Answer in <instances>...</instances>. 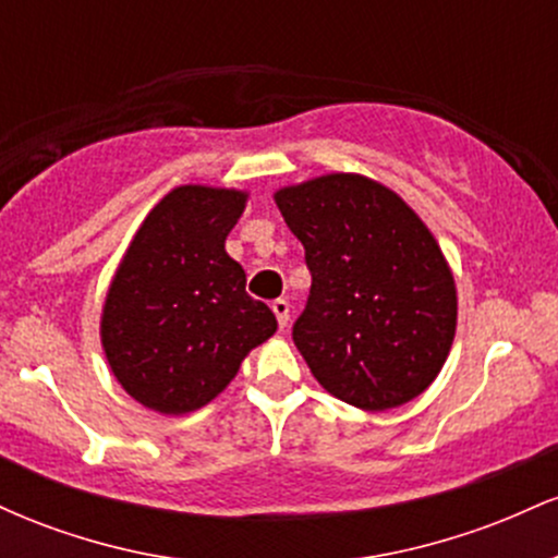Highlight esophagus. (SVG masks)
<instances>
[{"mask_svg": "<svg viewBox=\"0 0 558 558\" xmlns=\"http://www.w3.org/2000/svg\"><path fill=\"white\" fill-rule=\"evenodd\" d=\"M272 312H275V317H278L280 328H288V319H291V304H288L286 299H275Z\"/></svg>", "mask_w": 558, "mask_h": 558, "instance_id": "1", "label": "esophagus"}]
</instances>
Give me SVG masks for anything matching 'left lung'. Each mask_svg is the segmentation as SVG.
Wrapping results in <instances>:
<instances>
[{"instance_id":"8db88e82","label":"left lung","mask_w":558,"mask_h":558,"mask_svg":"<svg viewBox=\"0 0 558 558\" xmlns=\"http://www.w3.org/2000/svg\"><path fill=\"white\" fill-rule=\"evenodd\" d=\"M275 204L312 275L293 343L319 386L367 412L420 396L457 330V288L425 222L349 172L280 189Z\"/></svg>"}]
</instances>
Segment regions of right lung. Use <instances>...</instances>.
I'll list each match as a JSON object with an SVG mask.
<instances>
[{"instance_id": "obj_1", "label": "right lung", "mask_w": 558, "mask_h": 558, "mask_svg": "<svg viewBox=\"0 0 558 558\" xmlns=\"http://www.w3.org/2000/svg\"><path fill=\"white\" fill-rule=\"evenodd\" d=\"M246 194L181 185L146 215L101 315L114 377L144 407L185 414L239 373L243 356L278 330L272 310L246 293L226 239Z\"/></svg>"}]
</instances>
